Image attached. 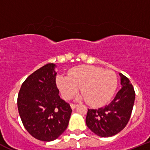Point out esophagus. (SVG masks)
Returning <instances> with one entry per match:
<instances>
[{"instance_id": "1", "label": "esophagus", "mask_w": 150, "mask_h": 150, "mask_svg": "<svg viewBox=\"0 0 150 150\" xmlns=\"http://www.w3.org/2000/svg\"><path fill=\"white\" fill-rule=\"evenodd\" d=\"M70 107H71V108L72 109V110H74V109H75V108L77 107V105L76 104H73V103H71Z\"/></svg>"}]
</instances>
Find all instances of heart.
Wrapping results in <instances>:
<instances>
[{
	"label": "heart",
	"instance_id": "obj_1",
	"mask_svg": "<svg viewBox=\"0 0 150 150\" xmlns=\"http://www.w3.org/2000/svg\"><path fill=\"white\" fill-rule=\"evenodd\" d=\"M56 84L62 97L69 100L81 88L83 95L91 106H100L110 100L117 86V78L112 70L89 65L74 67L68 76L58 75Z\"/></svg>",
	"mask_w": 150,
	"mask_h": 150
}]
</instances>
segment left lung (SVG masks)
<instances>
[{"instance_id":"8db88e82","label":"left lung","mask_w":150,"mask_h":150,"mask_svg":"<svg viewBox=\"0 0 150 150\" xmlns=\"http://www.w3.org/2000/svg\"><path fill=\"white\" fill-rule=\"evenodd\" d=\"M122 88L105 107L88 109L86 123L100 137H110L125 127L130 118L135 101V91L130 80L120 73Z\"/></svg>"}]
</instances>
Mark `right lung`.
<instances>
[{
	"label": "right lung",
	"mask_w": 150,
	"mask_h": 150,
	"mask_svg": "<svg viewBox=\"0 0 150 150\" xmlns=\"http://www.w3.org/2000/svg\"><path fill=\"white\" fill-rule=\"evenodd\" d=\"M54 64H47L29 75L17 98L19 114L25 128L35 139L52 142L67 127L72 109L60 98Z\"/></svg>",
	"instance_id": "obj_1"
}]
</instances>
